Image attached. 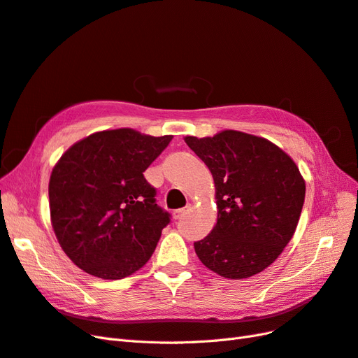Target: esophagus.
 <instances>
[{
	"label": "esophagus",
	"mask_w": 358,
	"mask_h": 358,
	"mask_svg": "<svg viewBox=\"0 0 358 358\" xmlns=\"http://www.w3.org/2000/svg\"><path fill=\"white\" fill-rule=\"evenodd\" d=\"M189 210H191V206L188 204V206H185L183 208H179V210H175L173 212V217L175 219H182V217H185V215H187Z\"/></svg>",
	"instance_id": "34e87169"
}]
</instances>
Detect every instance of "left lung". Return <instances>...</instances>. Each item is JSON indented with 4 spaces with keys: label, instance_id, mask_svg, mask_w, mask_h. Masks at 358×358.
Wrapping results in <instances>:
<instances>
[{
    "label": "left lung",
    "instance_id": "1",
    "mask_svg": "<svg viewBox=\"0 0 358 358\" xmlns=\"http://www.w3.org/2000/svg\"><path fill=\"white\" fill-rule=\"evenodd\" d=\"M185 142L212 171L217 222L194 243L204 266L231 280L268 268L296 231L305 180L293 159L273 142L224 130Z\"/></svg>",
    "mask_w": 358,
    "mask_h": 358
}]
</instances>
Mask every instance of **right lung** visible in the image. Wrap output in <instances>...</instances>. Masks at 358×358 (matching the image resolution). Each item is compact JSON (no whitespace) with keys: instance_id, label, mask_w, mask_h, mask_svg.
Here are the masks:
<instances>
[{"instance_id":"1","label":"right lung","mask_w":358,"mask_h":358,"mask_svg":"<svg viewBox=\"0 0 358 358\" xmlns=\"http://www.w3.org/2000/svg\"><path fill=\"white\" fill-rule=\"evenodd\" d=\"M171 139L103 130L59 158L48 182L52 227L62 250L84 273L120 280L150 261L170 215L155 204L143 171Z\"/></svg>"}]
</instances>
